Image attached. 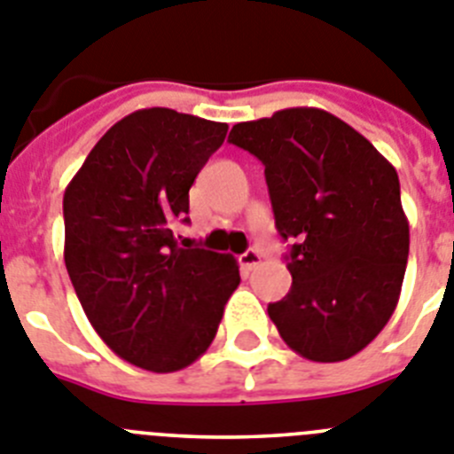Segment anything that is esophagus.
<instances>
[{"instance_id":"esophagus-1","label":"esophagus","mask_w":454,"mask_h":454,"mask_svg":"<svg viewBox=\"0 0 454 454\" xmlns=\"http://www.w3.org/2000/svg\"><path fill=\"white\" fill-rule=\"evenodd\" d=\"M260 260H262V255H260V251H255V249L244 251V254L239 255V265H242V271L255 270V267L260 265Z\"/></svg>"}]
</instances>
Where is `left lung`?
Returning <instances> with one entry per match:
<instances>
[{"label": "left lung", "instance_id": "obj_1", "mask_svg": "<svg viewBox=\"0 0 454 454\" xmlns=\"http://www.w3.org/2000/svg\"><path fill=\"white\" fill-rule=\"evenodd\" d=\"M228 141L265 164L293 287L267 313L317 364L354 356L391 320L409 258L393 164L325 109L293 107L232 125Z\"/></svg>", "mask_w": 454, "mask_h": 454}]
</instances>
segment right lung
Listing matches in <instances>:
<instances>
[{"mask_svg": "<svg viewBox=\"0 0 454 454\" xmlns=\"http://www.w3.org/2000/svg\"><path fill=\"white\" fill-rule=\"evenodd\" d=\"M226 123L139 109L105 132L63 194V260L86 317L114 354L151 372L192 365L239 286L232 255L173 235L189 187Z\"/></svg>", "mask_w": 454, "mask_h": 454, "instance_id": "1", "label": "right lung"}]
</instances>
